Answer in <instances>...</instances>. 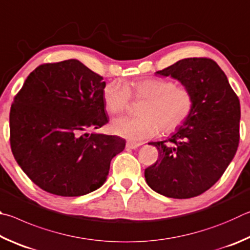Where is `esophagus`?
<instances>
[{"label": "esophagus", "instance_id": "esophagus-1", "mask_svg": "<svg viewBox=\"0 0 250 250\" xmlns=\"http://www.w3.org/2000/svg\"><path fill=\"white\" fill-rule=\"evenodd\" d=\"M139 146H142V143H134V142H127L126 143V147L128 149H136Z\"/></svg>", "mask_w": 250, "mask_h": 250}]
</instances>
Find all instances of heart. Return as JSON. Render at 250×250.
Instances as JSON below:
<instances>
[{"mask_svg":"<svg viewBox=\"0 0 250 250\" xmlns=\"http://www.w3.org/2000/svg\"><path fill=\"white\" fill-rule=\"evenodd\" d=\"M132 95L144 101L139 107L142 115L116 118L111 129L135 143L157 136L160 129L165 134L176 132L189 121L195 106L191 89L163 78H145L130 86L120 81L109 82L103 89L104 106L109 114H121L128 108Z\"/></svg>","mask_w":250,"mask_h":250,"instance_id":"b5f03b06","label":"heart"}]
</instances>
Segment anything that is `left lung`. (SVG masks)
Listing matches in <instances>:
<instances>
[{
    "mask_svg": "<svg viewBox=\"0 0 250 250\" xmlns=\"http://www.w3.org/2000/svg\"><path fill=\"white\" fill-rule=\"evenodd\" d=\"M192 90L194 111L168 141L150 143L158 159L145 170L152 190L168 198L190 199L220 180L237 151L240 104L227 77L211 58H187L155 72Z\"/></svg>",
    "mask_w": 250,
    "mask_h": 250,
    "instance_id": "1",
    "label": "left lung"
}]
</instances>
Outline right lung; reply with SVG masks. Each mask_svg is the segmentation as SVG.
I'll list each match as a JSON object with an SVG mask.
<instances>
[{"mask_svg": "<svg viewBox=\"0 0 250 250\" xmlns=\"http://www.w3.org/2000/svg\"><path fill=\"white\" fill-rule=\"evenodd\" d=\"M103 77L79 60L42 63L30 72L10 112V144L21 170L43 191L90 193L103 185L125 139L87 133L108 123Z\"/></svg>", "mask_w": 250, "mask_h": 250, "instance_id": "1", "label": "right lung"}]
</instances>
